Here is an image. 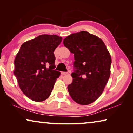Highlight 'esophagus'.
<instances>
[{
	"label": "esophagus",
	"instance_id": "1",
	"mask_svg": "<svg viewBox=\"0 0 133 133\" xmlns=\"http://www.w3.org/2000/svg\"><path fill=\"white\" fill-rule=\"evenodd\" d=\"M67 74H68V73H67V72H64V71L62 72V75H67Z\"/></svg>",
	"mask_w": 133,
	"mask_h": 133
}]
</instances>
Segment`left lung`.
<instances>
[{
  "mask_svg": "<svg viewBox=\"0 0 133 133\" xmlns=\"http://www.w3.org/2000/svg\"><path fill=\"white\" fill-rule=\"evenodd\" d=\"M74 54L73 82L67 87L72 99L88 105L103 93L110 76L111 58L103 40L85 31L73 33L63 40Z\"/></svg>",
  "mask_w": 133,
  "mask_h": 133,
  "instance_id": "1",
  "label": "left lung"
}]
</instances>
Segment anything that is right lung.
Segmentation results:
<instances>
[{"mask_svg":"<svg viewBox=\"0 0 133 133\" xmlns=\"http://www.w3.org/2000/svg\"><path fill=\"white\" fill-rule=\"evenodd\" d=\"M62 41L57 35H42L22 44L15 59L14 75L24 94L35 102L46 100L60 73L54 70V51Z\"/></svg>","mask_w":133,"mask_h":133,"instance_id":"obj_1","label":"right lung"}]
</instances>
